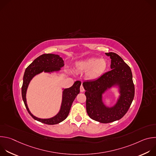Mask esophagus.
I'll use <instances>...</instances> for the list:
<instances>
[{"label":"esophagus","instance_id":"1","mask_svg":"<svg viewBox=\"0 0 156 156\" xmlns=\"http://www.w3.org/2000/svg\"><path fill=\"white\" fill-rule=\"evenodd\" d=\"M80 91H81V93H83V92L84 91V87H83V86L82 84H81V86H80Z\"/></svg>","mask_w":156,"mask_h":156}]
</instances>
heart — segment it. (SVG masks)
Masks as SVG:
<instances>
[{
	"mask_svg": "<svg viewBox=\"0 0 156 156\" xmlns=\"http://www.w3.org/2000/svg\"><path fill=\"white\" fill-rule=\"evenodd\" d=\"M108 63L105 59L88 58L77 63L76 68L80 72H86V77L90 81H96L105 73Z\"/></svg>",
	"mask_w": 156,
	"mask_h": 156,
	"instance_id": "heart-1",
	"label": "heart"
}]
</instances>
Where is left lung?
I'll use <instances>...</instances> for the list:
<instances>
[{
  "instance_id": "obj_1",
  "label": "left lung",
  "mask_w": 156,
  "mask_h": 156,
  "mask_svg": "<svg viewBox=\"0 0 156 156\" xmlns=\"http://www.w3.org/2000/svg\"><path fill=\"white\" fill-rule=\"evenodd\" d=\"M111 59L110 71L99 80L83 83L86 90V111L91 119L107 123L122 119L129 109L135 96V86L129 66L117 54L105 53ZM118 87L116 103L111 107L103 102V94L112 87Z\"/></svg>"
}]
</instances>
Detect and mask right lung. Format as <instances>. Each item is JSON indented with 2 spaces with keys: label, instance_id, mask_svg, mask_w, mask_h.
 <instances>
[{
  "label": "right lung",
  "instance_id": "right-lung-1",
  "mask_svg": "<svg viewBox=\"0 0 156 156\" xmlns=\"http://www.w3.org/2000/svg\"><path fill=\"white\" fill-rule=\"evenodd\" d=\"M64 66V62L58 55L44 54L36 58L26 69L23 82L21 87V94L25 107L30 115L36 120L48 125H55L63 121L69 114L72 103L76 96L80 93L81 81H76L69 87L62 89V100L59 112L53 117L49 119H40L33 115L28 107L27 102V91L31 80L37 75L42 73L57 72Z\"/></svg>",
  "mask_w": 156,
  "mask_h": 156
}]
</instances>
